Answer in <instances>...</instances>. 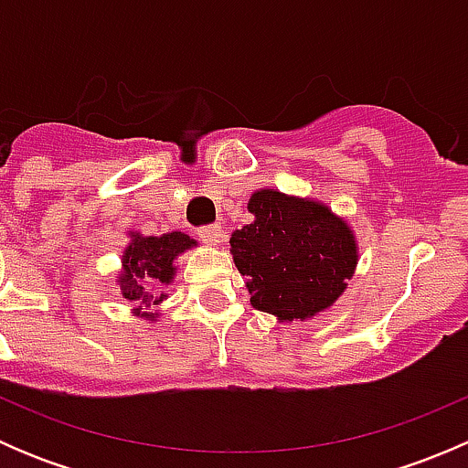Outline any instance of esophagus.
Masks as SVG:
<instances>
[{"label":"esophagus","instance_id":"34e87169","mask_svg":"<svg viewBox=\"0 0 468 468\" xmlns=\"http://www.w3.org/2000/svg\"><path fill=\"white\" fill-rule=\"evenodd\" d=\"M199 238L204 239L206 244H210V247H215V244H219L221 238H224V230H221V226H217V224L201 226Z\"/></svg>","mask_w":468,"mask_h":468}]
</instances>
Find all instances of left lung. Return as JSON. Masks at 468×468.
Instances as JSON below:
<instances>
[{"label": "left lung", "mask_w": 468, "mask_h": 468, "mask_svg": "<svg viewBox=\"0 0 468 468\" xmlns=\"http://www.w3.org/2000/svg\"><path fill=\"white\" fill-rule=\"evenodd\" d=\"M249 212L256 219L235 230L230 251L253 308L281 322L330 308L357 264L351 229L317 201L276 190L256 192Z\"/></svg>", "instance_id": "8db88e82"}]
</instances>
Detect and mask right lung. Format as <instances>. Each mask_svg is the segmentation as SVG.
I'll return each mask as SVG.
<instances>
[{
    "mask_svg": "<svg viewBox=\"0 0 468 468\" xmlns=\"http://www.w3.org/2000/svg\"><path fill=\"white\" fill-rule=\"evenodd\" d=\"M195 239L183 233H165L160 238H140L135 235L133 242L124 251V273L120 276L122 294L126 301L143 308L158 305L165 294H155L160 282H172L174 278V258L190 249ZM140 314V313H138ZM143 317L154 319V313H143Z\"/></svg>",
    "mask_w": 468,
    "mask_h": 468,
    "instance_id": "obj_1",
    "label": "right lung"
}]
</instances>
